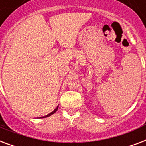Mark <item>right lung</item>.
<instances>
[{
    "label": "right lung",
    "mask_w": 146,
    "mask_h": 146,
    "mask_svg": "<svg viewBox=\"0 0 146 146\" xmlns=\"http://www.w3.org/2000/svg\"><path fill=\"white\" fill-rule=\"evenodd\" d=\"M58 110V106H57V107L56 108L55 110H53V112H52V113H50V114H48V115H45V116H43V117H40V118H46V117H48V116H50V115H53V113H55L56 112V110Z\"/></svg>",
    "instance_id": "1"
}]
</instances>
